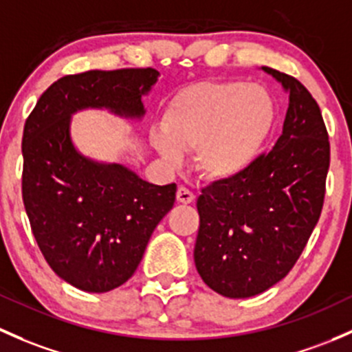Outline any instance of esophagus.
I'll list each match as a JSON object with an SVG mask.
<instances>
[{"mask_svg": "<svg viewBox=\"0 0 352 352\" xmlns=\"http://www.w3.org/2000/svg\"><path fill=\"white\" fill-rule=\"evenodd\" d=\"M194 201H195V195L192 194L188 188L179 187V190H177V202H180V204H192Z\"/></svg>", "mask_w": 352, "mask_h": 352, "instance_id": "obj_1", "label": "esophagus"}]
</instances>
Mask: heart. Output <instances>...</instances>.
I'll use <instances>...</instances> for the list:
<instances>
[{
  "label": "heart",
  "mask_w": 352,
  "mask_h": 352,
  "mask_svg": "<svg viewBox=\"0 0 352 352\" xmlns=\"http://www.w3.org/2000/svg\"><path fill=\"white\" fill-rule=\"evenodd\" d=\"M272 92L244 80H206L170 98L162 114V131L151 143L170 164L180 150H195L194 164L207 180L223 182L246 172L276 126Z\"/></svg>",
  "instance_id": "heart-1"
}]
</instances>
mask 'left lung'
I'll return each mask as SVG.
<instances>
[{"label": "left lung", "mask_w": 352, "mask_h": 352, "mask_svg": "<svg viewBox=\"0 0 352 352\" xmlns=\"http://www.w3.org/2000/svg\"><path fill=\"white\" fill-rule=\"evenodd\" d=\"M288 94L280 138L246 172L202 188L194 261L229 298L268 290L297 263L324 206L331 146L319 104L295 77L261 67Z\"/></svg>", "instance_id": "left-lung-1"}]
</instances>
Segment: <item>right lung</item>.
Returning a JSON list of instances; mask_svg holds the SVG:
<instances>
[{
    "label": "right lung",
    "instance_id": "1",
    "mask_svg": "<svg viewBox=\"0 0 352 352\" xmlns=\"http://www.w3.org/2000/svg\"><path fill=\"white\" fill-rule=\"evenodd\" d=\"M158 76L150 67L65 76L25 123L21 194L30 226L50 268L79 290L104 294L131 278L177 186H155L128 166L80 153L70 136L72 114L108 109L142 120V99Z\"/></svg>",
    "mask_w": 352,
    "mask_h": 352
}]
</instances>
